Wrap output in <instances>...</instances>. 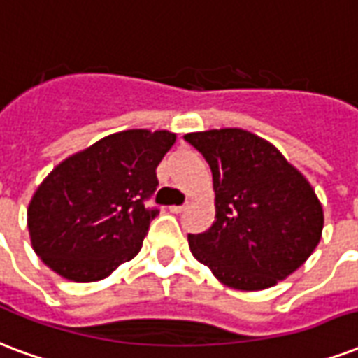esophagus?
<instances>
[{
  "mask_svg": "<svg viewBox=\"0 0 358 358\" xmlns=\"http://www.w3.org/2000/svg\"><path fill=\"white\" fill-rule=\"evenodd\" d=\"M169 213H182V211H185V209H187V203H185V206H169Z\"/></svg>",
  "mask_w": 358,
  "mask_h": 358,
  "instance_id": "34e87169",
  "label": "esophagus"
}]
</instances>
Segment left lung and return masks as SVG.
<instances>
[{"label": "left lung", "mask_w": 358, "mask_h": 358, "mask_svg": "<svg viewBox=\"0 0 358 358\" xmlns=\"http://www.w3.org/2000/svg\"><path fill=\"white\" fill-rule=\"evenodd\" d=\"M185 139L211 168L215 220L189 234L194 259L220 283L262 291L310 259L324 224L310 181L270 141L241 128L192 131Z\"/></svg>", "instance_id": "1"}]
</instances>
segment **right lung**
<instances>
[{"label": "right lung", "mask_w": 358, "mask_h": 358, "mask_svg": "<svg viewBox=\"0 0 358 358\" xmlns=\"http://www.w3.org/2000/svg\"><path fill=\"white\" fill-rule=\"evenodd\" d=\"M168 130H124L62 160L31 196L28 230L37 257L75 283L111 275L143 245L158 209L157 166L176 143Z\"/></svg>", "instance_id": "obj_1"}]
</instances>
